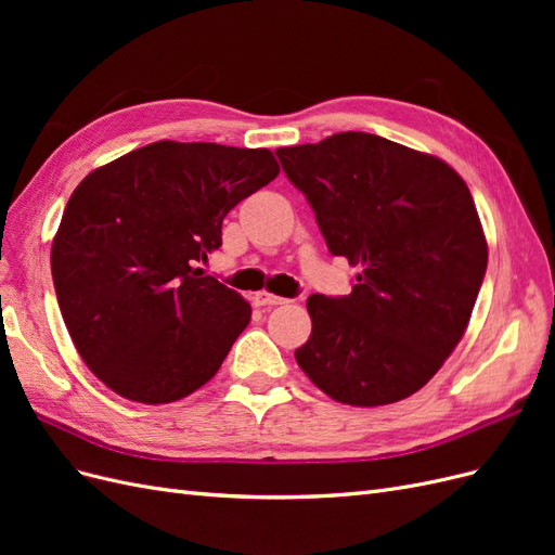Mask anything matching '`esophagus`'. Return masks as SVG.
Returning <instances> with one entry per match:
<instances>
[{
    "instance_id": "34e87169",
    "label": "esophagus",
    "mask_w": 555,
    "mask_h": 555,
    "mask_svg": "<svg viewBox=\"0 0 555 555\" xmlns=\"http://www.w3.org/2000/svg\"><path fill=\"white\" fill-rule=\"evenodd\" d=\"M251 300H255V306H259V308H271V306L287 304V298L275 296V294H268V292H257L255 296H251Z\"/></svg>"
}]
</instances>
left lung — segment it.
Returning a JSON list of instances; mask_svg holds the SVG:
<instances>
[{
  "instance_id": "1",
  "label": "left lung",
  "mask_w": 555,
  "mask_h": 555,
  "mask_svg": "<svg viewBox=\"0 0 555 555\" xmlns=\"http://www.w3.org/2000/svg\"><path fill=\"white\" fill-rule=\"evenodd\" d=\"M275 155L331 255L361 266L351 294L308 298L300 371L345 405L416 393L463 338L489 263L467 184L442 159L365 131Z\"/></svg>"
}]
</instances>
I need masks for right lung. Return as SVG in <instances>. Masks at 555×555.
Masks as SVG:
<instances>
[{
  "label": "right lung",
  "instance_id": "right-lung-1",
  "mask_svg": "<svg viewBox=\"0 0 555 555\" xmlns=\"http://www.w3.org/2000/svg\"><path fill=\"white\" fill-rule=\"evenodd\" d=\"M280 173L271 150L157 141L74 190L50 249L80 359L122 398L162 405L220 371L251 308L204 275L222 222Z\"/></svg>",
  "mask_w": 555,
  "mask_h": 555
}]
</instances>
